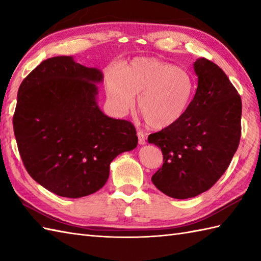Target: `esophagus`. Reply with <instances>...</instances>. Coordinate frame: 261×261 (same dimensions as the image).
I'll return each instance as SVG.
<instances>
[{"mask_svg":"<svg viewBox=\"0 0 261 261\" xmlns=\"http://www.w3.org/2000/svg\"><path fill=\"white\" fill-rule=\"evenodd\" d=\"M137 136H138V141H139V145L140 146L146 145V135L143 134L142 131H138Z\"/></svg>","mask_w":261,"mask_h":261,"instance_id":"obj_1","label":"esophagus"}]
</instances>
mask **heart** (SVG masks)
I'll use <instances>...</instances> for the list:
<instances>
[{
	"label": "heart",
	"instance_id": "obj_1",
	"mask_svg": "<svg viewBox=\"0 0 261 261\" xmlns=\"http://www.w3.org/2000/svg\"><path fill=\"white\" fill-rule=\"evenodd\" d=\"M194 93L195 82L186 69L156 58H137L108 80V95L116 113L126 114L139 95L138 110L154 129L177 123L190 108Z\"/></svg>",
	"mask_w": 261,
	"mask_h": 261
}]
</instances>
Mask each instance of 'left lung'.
<instances>
[{"instance_id":"obj_1","label":"left lung","mask_w":261,"mask_h":261,"mask_svg":"<svg viewBox=\"0 0 261 261\" xmlns=\"http://www.w3.org/2000/svg\"><path fill=\"white\" fill-rule=\"evenodd\" d=\"M196 93L177 123L148 137L162 149L163 167L151 177L173 198L195 197L219 180L233 158L241 136L242 103L228 76L205 58L194 63Z\"/></svg>"}]
</instances>
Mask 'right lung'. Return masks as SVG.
<instances>
[{"mask_svg": "<svg viewBox=\"0 0 261 261\" xmlns=\"http://www.w3.org/2000/svg\"><path fill=\"white\" fill-rule=\"evenodd\" d=\"M103 73L71 56L49 58L21 83L13 129L22 162L38 184L79 198L109 179L112 160L138 145L135 126L97 103Z\"/></svg>", "mask_w": 261, "mask_h": 261, "instance_id": "right-lung-1", "label": "right lung"}]
</instances>
